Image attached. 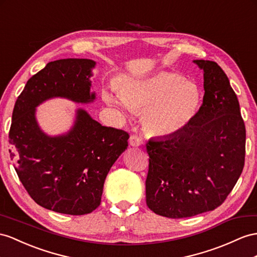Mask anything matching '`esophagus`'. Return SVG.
Listing matches in <instances>:
<instances>
[{
	"label": "esophagus",
	"instance_id": "esophagus-1",
	"mask_svg": "<svg viewBox=\"0 0 257 257\" xmlns=\"http://www.w3.org/2000/svg\"><path fill=\"white\" fill-rule=\"evenodd\" d=\"M129 143H130L131 147L139 148V147H141L142 144H143V141H142V139H141L140 137H138V136H136V135H133V136L130 137Z\"/></svg>",
	"mask_w": 257,
	"mask_h": 257
}]
</instances>
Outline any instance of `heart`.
I'll return each instance as SVG.
<instances>
[{
	"mask_svg": "<svg viewBox=\"0 0 257 257\" xmlns=\"http://www.w3.org/2000/svg\"><path fill=\"white\" fill-rule=\"evenodd\" d=\"M201 98V89L195 82L163 71L144 79L129 80L122 94H110L108 101L144 111V129L152 136L169 137L180 133L191 122Z\"/></svg>",
	"mask_w": 257,
	"mask_h": 257,
	"instance_id": "obj_1",
	"label": "heart"
}]
</instances>
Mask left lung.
<instances>
[{"instance_id": "left-lung-1", "label": "left lung", "mask_w": 257, "mask_h": 257, "mask_svg": "<svg viewBox=\"0 0 257 257\" xmlns=\"http://www.w3.org/2000/svg\"><path fill=\"white\" fill-rule=\"evenodd\" d=\"M203 70V104L188 126L147 143V205L157 215L185 218L221 205L244 166L245 126L238 97L218 64Z\"/></svg>"}]
</instances>
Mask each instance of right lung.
<instances>
[{
	"label": "right lung",
	"instance_id": "obj_1",
	"mask_svg": "<svg viewBox=\"0 0 257 257\" xmlns=\"http://www.w3.org/2000/svg\"><path fill=\"white\" fill-rule=\"evenodd\" d=\"M95 65L88 58L48 63L26 83L13 110L10 153L19 180L37 204L56 213L84 215L98 207L105 178L128 147L126 131L102 126L83 108L63 135L49 136L38 123L37 107L50 98L95 100Z\"/></svg>",
	"mask_w": 257,
	"mask_h": 257
}]
</instances>
